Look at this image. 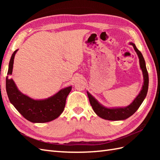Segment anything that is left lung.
I'll return each mask as SVG.
<instances>
[{"mask_svg":"<svg viewBox=\"0 0 160 160\" xmlns=\"http://www.w3.org/2000/svg\"><path fill=\"white\" fill-rule=\"evenodd\" d=\"M130 45L133 47L135 52L138 54L139 62H140V67L142 71V74H143L144 79L143 85H142L141 91L137 97L135 98V100L127 107L108 108L100 104L89 91H87L90 104L94 112L100 118L104 119V120L113 121L126 120L135 113V111L140 107V105L143 102L146 96H147L148 88V74L147 67H146L145 60L142 53L137 49L135 44L130 42Z\"/></svg>","mask_w":160,"mask_h":160,"instance_id":"8db88e82","label":"left lung"}]
</instances>
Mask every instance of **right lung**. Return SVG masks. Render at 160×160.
I'll return each instance as SVG.
<instances>
[{"mask_svg": "<svg viewBox=\"0 0 160 160\" xmlns=\"http://www.w3.org/2000/svg\"><path fill=\"white\" fill-rule=\"evenodd\" d=\"M16 50L9 63L8 75H12ZM72 89L69 86L60 89L53 96L42 100H34L23 94L12 79L6 78V91L10 101L22 116L33 123H45L58 118L64 111L68 95Z\"/></svg>", "mask_w": 160, "mask_h": 160, "instance_id": "right-lung-1", "label": "right lung"}]
</instances>
